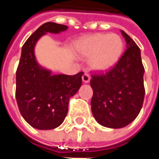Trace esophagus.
Masks as SVG:
<instances>
[{
  "mask_svg": "<svg viewBox=\"0 0 159 159\" xmlns=\"http://www.w3.org/2000/svg\"><path fill=\"white\" fill-rule=\"evenodd\" d=\"M82 80H83V82L84 83H89L90 81V76L88 74V73H84L82 76Z\"/></svg>",
  "mask_w": 159,
  "mask_h": 159,
  "instance_id": "esophagus-1",
  "label": "esophagus"
}]
</instances>
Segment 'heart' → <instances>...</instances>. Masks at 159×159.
I'll list each match as a JSON object with an SVG mask.
<instances>
[{
    "label": "heart",
    "instance_id": "b5f03b06",
    "mask_svg": "<svg viewBox=\"0 0 159 159\" xmlns=\"http://www.w3.org/2000/svg\"><path fill=\"white\" fill-rule=\"evenodd\" d=\"M124 42L115 33H96L83 37L76 44L81 57L89 58V66L95 71H106L113 67L123 54Z\"/></svg>",
    "mask_w": 159,
    "mask_h": 159
}]
</instances>
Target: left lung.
<instances>
[{"label": "left lung", "instance_id": "1", "mask_svg": "<svg viewBox=\"0 0 159 159\" xmlns=\"http://www.w3.org/2000/svg\"><path fill=\"white\" fill-rule=\"evenodd\" d=\"M127 48L113 68L93 75L91 111L100 125L120 129L132 123L140 113L145 96L144 66L140 50L129 35L121 30Z\"/></svg>", "mask_w": 159, "mask_h": 159}]
</instances>
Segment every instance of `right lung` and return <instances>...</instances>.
Listing matches in <instances>:
<instances>
[{
    "mask_svg": "<svg viewBox=\"0 0 159 159\" xmlns=\"http://www.w3.org/2000/svg\"><path fill=\"white\" fill-rule=\"evenodd\" d=\"M67 29L64 25L45 23L22 47L16 71V100L24 119L37 129L59 127L67 115L70 98L82 85L83 72L73 76L52 75L51 70L40 66L35 56V46L42 36L46 33L58 34Z\"/></svg>",
    "mask_w": 159,
    "mask_h": 159,
    "instance_id": "obj_1",
    "label": "right lung"
}]
</instances>
